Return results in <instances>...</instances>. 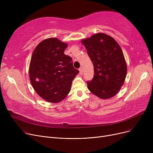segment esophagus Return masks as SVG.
<instances>
[{"label": "esophagus", "instance_id": "esophagus-1", "mask_svg": "<svg viewBox=\"0 0 153 153\" xmlns=\"http://www.w3.org/2000/svg\"><path fill=\"white\" fill-rule=\"evenodd\" d=\"M79 71L80 74H83V69H82V68H80L79 69Z\"/></svg>", "mask_w": 153, "mask_h": 153}]
</instances>
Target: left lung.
I'll return each instance as SVG.
<instances>
[{
  "mask_svg": "<svg viewBox=\"0 0 153 153\" xmlns=\"http://www.w3.org/2000/svg\"><path fill=\"white\" fill-rule=\"evenodd\" d=\"M94 64V75L87 82L89 90L102 99L113 97L121 89L127 73V65L120 45L111 36L98 33L83 39Z\"/></svg>",
  "mask_w": 153,
  "mask_h": 153,
  "instance_id": "left-lung-1",
  "label": "left lung"
}]
</instances>
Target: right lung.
<instances>
[{
	"label": "right lung",
	"instance_id": "1",
	"mask_svg": "<svg viewBox=\"0 0 153 153\" xmlns=\"http://www.w3.org/2000/svg\"><path fill=\"white\" fill-rule=\"evenodd\" d=\"M68 46L56 38H47L36 46L31 55L30 82L38 95L48 102L58 103L65 99L79 73L72 58L64 53Z\"/></svg>",
	"mask_w": 153,
	"mask_h": 153
}]
</instances>
